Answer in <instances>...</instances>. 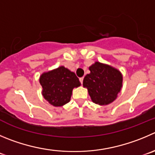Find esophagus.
<instances>
[{"label": "esophagus", "mask_w": 155, "mask_h": 155, "mask_svg": "<svg viewBox=\"0 0 155 155\" xmlns=\"http://www.w3.org/2000/svg\"><path fill=\"white\" fill-rule=\"evenodd\" d=\"M83 80H84V78H80V82L81 84H83Z\"/></svg>", "instance_id": "obj_1"}]
</instances>
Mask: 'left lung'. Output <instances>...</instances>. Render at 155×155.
Segmentation results:
<instances>
[{
	"label": "left lung",
	"mask_w": 155,
	"mask_h": 155,
	"mask_svg": "<svg viewBox=\"0 0 155 155\" xmlns=\"http://www.w3.org/2000/svg\"><path fill=\"white\" fill-rule=\"evenodd\" d=\"M89 70L91 73L84 77L83 86L87 89L91 101L101 106L113 103L123 87L120 71L99 61L91 64Z\"/></svg>",
	"instance_id": "obj_1"
}]
</instances>
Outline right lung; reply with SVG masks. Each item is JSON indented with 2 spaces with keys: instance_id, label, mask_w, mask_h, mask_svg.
I'll return each instance as SVG.
<instances>
[{
  "instance_id": "right-lung-1",
  "label": "right lung",
  "mask_w": 155,
  "mask_h": 155,
  "mask_svg": "<svg viewBox=\"0 0 155 155\" xmlns=\"http://www.w3.org/2000/svg\"><path fill=\"white\" fill-rule=\"evenodd\" d=\"M42 95L53 107H62L70 101L74 88L81 86L74 72L64 66L44 72L39 77Z\"/></svg>"
}]
</instances>
